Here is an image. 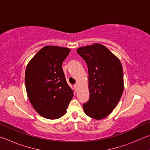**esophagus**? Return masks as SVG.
Returning a JSON list of instances; mask_svg holds the SVG:
<instances>
[{"label": "esophagus", "instance_id": "34e87169", "mask_svg": "<svg viewBox=\"0 0 150 150\" xmlns=\"http://www.w3.org/2000/svg\"><path fill=\"white\" fill-rule=\"evenodd\" d=\"M74 88H75V91H77V89H78V85H74Z\"/></svg>", "mask_w": 150, "mask_h": 150}]
</instances>
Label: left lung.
<instances>
[{
  "instance_id": "8db88e82",
  "label": "left lung",
  "mask_w": 150,
  "mask_h": 150,
  "mask_svg": "<svg viewBox=\"0 0 150 150\" xmlns=\"http://www.w3.org/2000/svg\"><path fill=\"white\" fill-rule=\"evenodd\" d=\"M88 71L89 100L83 105L86 115L100 120L110 115L120 100L124 90L121 63L108 48L94 44L78 48Z\"/></svg>"
}]
</instances>
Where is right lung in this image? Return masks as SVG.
Instances as JSON below:
<instances>
[{
    "label": "right lung",
    "mask_w": 150,
    "mask_h": 150,
    "mask_svg": "<svg viewBox=\"0 0 150 150\" xmlns=\"http://www.w3.org/2000/svg\"><path fill=\"white\" fill-rule=\"evenodd\" d=\"M70 51L67 47L46 45L26 67L28 96L35 110L45 118L54 120L65 115L73 96L62 69L63 61Z\"/></svg>",
    "instance_id": "add662e5"
}]
</instances>
